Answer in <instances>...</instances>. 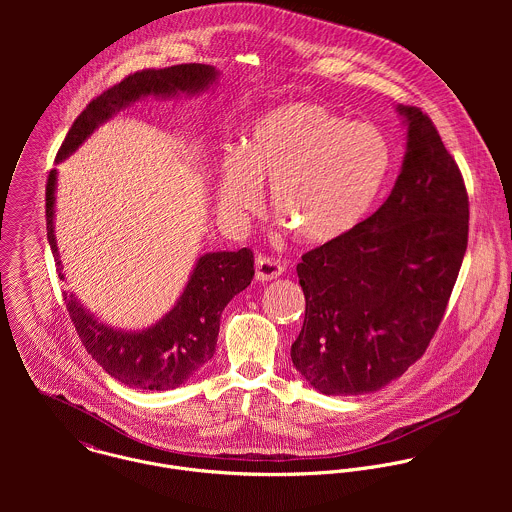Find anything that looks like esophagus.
<instances>
[{
    "instance_id": "1",
    "label": "esophagus",
    "mask_w": 512,
    "mask_h": 512,
    "mask_svg": "<svg viewBox=\"0 0 512 512\" xmlns=\"http://www.w3.org/2000/svg\"><path fill=\"white\" fill-rule=\"evenodd\" d=\"M284 274V266L278 258L272 256H258L256 258V280L260 282H268V280H276Z\"/></svg>"
}]
</instances>
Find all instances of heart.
Masks as SVG:
<instances>
[{
    "mask_svg": "<svg viewBox=\"0 0 512 512\" xmlns=\"http://www.w3.org/2000/svg\"><path fill=\"white\" fill-rule=\"evenodd\" d=\"M388 169L390 147L374 126L295 102L258 118L240 151L222 155L217 205L224 219L240 222L270 181L274 213L299 240L327 244L365 219Z\"/></svg>",
    "mask_w": 512,
    "mask_h": 512,
    "instance_id": "obj_1",
    "label": "heart"
}]
</instances>
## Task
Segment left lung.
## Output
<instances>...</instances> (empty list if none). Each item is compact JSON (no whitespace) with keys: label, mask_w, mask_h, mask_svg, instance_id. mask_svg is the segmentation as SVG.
Returning <instances> with one entry per match:
<instances>
[{"label":"left lung","mask_w":512,"mask_h":512,"mask_svg":"<svg viewBox=\"0 0 512 512\" xmlns=\"http://www.w3.org/2000/svg\"><path fill=\"white\" fill-rule=\"evenodd\" d=\"M398 112L408 142L392 193L297 264L305 319L292 363L323 394L374 392L414 365L438 331L467 250L463 175L420 108Z\"/></svg>","instance_id":"left-lung-1"}]
</instances>
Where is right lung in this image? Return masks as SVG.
<instances>
[{
    "label": "right lung",
    "instance_id": "obj_1",
    "mask_svg": "<svg viewBox=\"0 0 512 512\" xmlns=\"http://www.w3.org/2000/svg\"><path fill=\"white\" fill-rule=\"evenodd\" d=\"M217 71L211 65H175L128 74L122 82L96 96L74 120L57 161L69 157L102 122L142 96L195 94L209 88ZM55 183L57 169L49 173L45 191L47 240L61 272L55 240ZM254 278V254L250 248L238 252H211L197 260L189 284L163 319L146 331H116L78 303L73 293L63 292L74 329L92 359L118 382L140 390H171L187 382L215 355L220 313L236 293L246 290Z\"/></svg>",
    "mask_w": 512,
    "mask_h": 512
}]
</instances>
